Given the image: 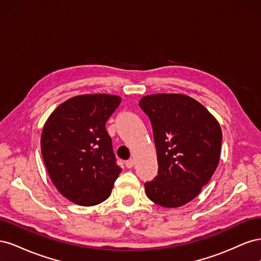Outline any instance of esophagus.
Returning a JSON list of instances; mask_svg holds the SVG:
<instances>
[{"instance_id":"34e87169","label":"esophagus","mask_w":261,"mask_h":261,"mask_svg":"<svg viewBox=\"0 0 261 261\" xmlns=\"http://www.w3.org/2000/svg\"><path fill=\"white\" fill-rule=\"evenodd\" d=\"M125 165H126V168L132 169L134 165H135V161H134L133 159H129V160H127V161L125 162Z\"/></svg>"}]
</instances>
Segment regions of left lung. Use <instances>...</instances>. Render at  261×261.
<instances>
[{"label": "left lung", "mask_w": 261, "mask_h": 261, "mask_svg": "<svg viewBox=\"0 0 261 261\" xmlns=\"http://www.w3.org/2000/svg\"><path fill=\"white\" fill-rule=\"evenodd\" d=\"M139 107L152 125L159 170L145 184L148 198L177 208L196 198L217 170L222 130L198 101L181 93L149 94Z\"/></svg>", "instance_id": "left-lung-1"}]
</instances>
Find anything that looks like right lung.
<instances>
[{
  "instance_id": "1",
  "label": "right lung",
  "mask_w": 261,
  "mask_h": 261,
  "mask_svg": "<svg viewBox=\"0 0 261 261\" xmlns=\"http://www.w3.org/2000/svg\"><path fill=\"white\" fill-rule=\"evenodd\" d=\"M121 101L113 94H81L60 105L43 126L41 153L49 176L65 198L80 206L108 199L122 172L106 129Z\"/></svg>"
}]
</instances>
